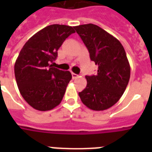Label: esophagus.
<instances>
[{
    "instance_id": "34e87169",
    "label": "esophagus",
    "mask_w": 152,
    "mask_h": 152,
    "mask_svg": "<svg viewBox=\"0 0 152 152\" xmlns=\"http://www.w3.org/2000/svg\"><path fill=\"white\" fill-rule=\"evenodd\" d=\"M72 79H76V78H78V75H77V74H76V73H73V72H72Z\"/></svg>"
}]
</instances>
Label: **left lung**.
I'll use <instances>...</instances> for the list:
<instances>
[{
	"mask_svg": "<svg viewBox=\"0 0 152 152\" xmlns=\"http://www.w3.org/2000/svg\"><path fill=\"white\" fill-rule=\"evenodd\" d=\"M87 46L90 58L98 65L96 75L86 76L87 86L79 93L87 107L96 111L110 108L125 92L130 78V65L119 40L97 25L74 27Z\"/></svg>",
	"mask_w": 152,
	"mask_h": 152,
	"instance_id": "1",
	"label": "left lung"
}]
</instances>
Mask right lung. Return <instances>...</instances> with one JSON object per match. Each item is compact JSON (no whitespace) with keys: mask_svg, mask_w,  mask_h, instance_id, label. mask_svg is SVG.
Segmentation results:
<instances>
[{"mask_svg":"<svg viewBox=\"0 0 152 152\" xmlns=\"http://www.w3.org/2000/svg\"><path fill=\"white\" fill-rule=\"evenodd\" d=\"M73 33L70 26H47L30 38L15 61L14 71L19 91L37 110H50L64 97L72 74L56 69L51 63L64 40Z\"/></svg>","mask_w":152,"mask_h":152,"instance_id":"add662e5","label":"right lung"}]
</instances>
